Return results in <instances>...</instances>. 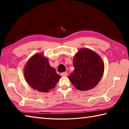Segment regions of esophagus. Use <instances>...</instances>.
<instances>
[{"instance_id": "esophagus-1", "label": "esophagus", "mask_w": 129, "mask_h": 129, "mask_svg": "<svg viewBox=\"0 0 129 129\" xmlns=\"http://www.w3.org/2000/svg\"><path fill=\"white\" fill-rule=\"evenodd\" d=\"M61 75L62 76H67L68 75V73L67 72H63V73H61Z\"/></svg>"}]
</instances>
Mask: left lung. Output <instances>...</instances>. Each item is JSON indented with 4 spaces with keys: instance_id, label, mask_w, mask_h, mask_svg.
<instances>
[{
    "instance_id": "1",
    "label": "left lung",
    "mask_w": 129,
    "mask_h": 129,
    "mask_svg": "<svg viewBox=\"0 0 129 129\" xmlns=\"http://www.w3.org/2000/svg\"><path fill=\"white\" fill-rule=\"evenodd\" d=\"M74 72L68 78L78 90L93 89L101 80L104 65L100 56L89 49H81L73 59Z\"/></svg>"
}]
</instances>
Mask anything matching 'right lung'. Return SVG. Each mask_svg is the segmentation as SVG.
<instances>
[{
    "label": "right lung",
    "instance_id": "1",
    "mask_svg": "<svg viewBox=\"0 0 129 129\" xmlns=\"http://www.w3.org/2000/svg\"><path fill=\"white\" fill-rule=\"evenodd\" d=\"M24 76L34 90L45 93L53 89L61 78L41 54H35L28 61L24 69Z\"/></svg>",
    "mask_w": 129,
    "mask_h": 129
}]
</instances>
